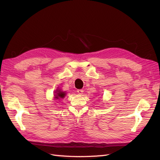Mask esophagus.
<instances>
[{
	"label": "esophagus",
	"mask_w": 160,
	"mask_h": 160,
	"mask_svg": "<svg viewBox=\"0 0 160 160\" xmlns=\"http://www.w3.org/2000/svg\"><path fill=\"white\" fill-rule=\"evenodd\" d=\"M77 92H78V94L82 95L83 93V92H84V91L82 89H78V90H77Z\"/></svg>",
	"instance_id": "obj_1"
}]
</instances>
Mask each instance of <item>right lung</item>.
<instances>
[{
  "instance_id": "1",
  "label": "right lung",
  "mask_w": 160,
  "mask_h": 160,
  "mask_svg": "<svg viewBox=\"0 0 160 160\" xmlns=\"http://www.w3.org/2000/svg\"><path fill=\"white\" fill-rule=\"evenodd\" d=\"M56 95H55V98L56 99H58L60 100V98H64V96H65V92H63V91H61L59 89H57L56 91Z\"/></svg>"
}]
</instances>
